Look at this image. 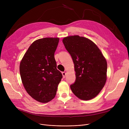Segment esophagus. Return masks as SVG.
Listing matches in <instances>:
<instances>
[{"instance_id": "1", "label": "esophagus", "mask_w": 129, "mask_h": 129, "mask_svg": "<svg viewBox=\"0 0 129 129\" xmlns=\"http://www.w3.org/2000/svg\"><path fill=\"white\" fill-rule=\"evenodd\" d=\"M62 75H63V77L64 78L66 76V73L65 72H62Z\"/></svg>"}]
</instances>
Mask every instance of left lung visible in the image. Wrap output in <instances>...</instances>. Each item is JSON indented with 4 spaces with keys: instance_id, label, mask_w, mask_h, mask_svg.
I'll return each mask as SVG.
<instances>
[{
    "instance_id": "left-lung-1",
    "label": "left lung",
    "mask_w": 129,
    "mask_h": 129,
    "mask_svg": "<svg viewBox=\"0 0 129 129\" xmlns=\"http://www.w3.org/2000/svg\"><path fill=\"white\" fill-rule=\"evenodd\" d=\"M63 42L72 57L76 73L75 82L70 86L72 92L83 100L96 97L107 80L106 59L88 38L71 36L63 38Z\"/></svg>"
}]
</instances>
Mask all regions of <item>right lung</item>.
<instances>
[{
	"mask_svg": "<svg viewBox=\"0 0 129 129\" xmlns=\"http://www.w3.org/2000/svg\"><path fill=\"white\" fill-rule=\"evenodd\" d=\"M58 38H45L34 41L20 64L22 83L29 95L42 103L55 97L63 76L54 58Z\"/></svg>",
	"mask_w": 129,
	"mask_h": 129,
	"instance_id": "right-lung-1",
	"label": "right lung"
}]
</instances>
